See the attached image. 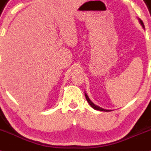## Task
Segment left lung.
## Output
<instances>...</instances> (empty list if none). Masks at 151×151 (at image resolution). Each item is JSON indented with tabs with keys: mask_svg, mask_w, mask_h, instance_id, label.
Masks as SVG:
<instances>
[{
	"mask_svg": "<svg viewBox=\"0 0 151 151\" xmlns=\"http://www.w3.org/2000/svg\"><path fill=\"white\" fill-rule=\"evenodd\" d=\"M139 19V22H140V23H141V25H142L143 27H144V24H143V21L141 20V19ZM85 95H86V100H87V101H88V103L90 104V105L93 108V109H97V110H100V111H109V110H107V109H102V108H101V107H98V106H97V105H95V104H94L93 102H91V101H90V100L89 99V97H88V95H86V94H85Z\"/></svg>",
	"mask_w": 151,
	"mask_h": 151,
	"instance_id": "left-lung-1",
	"label": "left lung"
}]
</instances>
